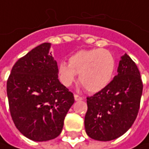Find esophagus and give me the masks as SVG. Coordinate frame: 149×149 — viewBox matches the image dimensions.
<instances>
[{
    "label": "esophagus",
    "instance_id": "obj_1",
    "mask_svg": "<svg viewBox=\"0 0 149 149\" xmlns=\"http://www.w3.org/2000/svg\"><path fill=\"white\" fill-rule=\"evenodd\" d=\"M74 100L75 101H80V100H82V97H80L79 95H74Z\"/></svg>",
    "mask_w": 149,
    "mask_h": 149
}]
</instances>
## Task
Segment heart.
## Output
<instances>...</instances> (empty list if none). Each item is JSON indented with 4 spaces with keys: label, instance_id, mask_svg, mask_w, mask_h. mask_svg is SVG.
<instances>
[{
    "label": "heart",
    "instance_id": "1",
    "mask_svg": "<svg viewBox=\"0 0 149 149\" xmlns=\"http://www.w3.org/2000/svg\"><path fill=\"white\" fill-rule=\"evenodd\" d=\"M115 66V58L108 50H80L69 58V63H59V79L63 86H69L80 74V84L89 92H97L110 83Z\"/></svg>",
    "mask_w": 149,
    "mask_h": 149
}]
</instances>
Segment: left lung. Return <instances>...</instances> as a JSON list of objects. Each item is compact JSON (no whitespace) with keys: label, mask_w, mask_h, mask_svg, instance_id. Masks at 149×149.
<instances>
[{"label":"left lung","mask_w":149,"mask_h":149,"mask_svg":"<svg viewBox=\"0 0 149 149\" xmlns=\"http://www.w3.org/2000/svg\"><path fill=\"white\" fill-rule=\"evenodd\" d=\"M117 72L105 88L87 97L85 128L94 140L106 142L121 136L137 116L143 87L137 66L125 53Z\"/></svg>","instance_id":"8db88e82"}]
</instances>
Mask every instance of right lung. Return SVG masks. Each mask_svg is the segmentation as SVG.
Returning <instances> with one entry per match:
<instances>
[{"label":"right lung","mask_w":149,"mask_h":149,"mask_svg":"<svg viewBox=\"0 0 149 149\" xmlns=\"http://www.w3.org/2000/svg\"><path fill=\"white\" fill-rule=\"evenodd\" d=\"M43 43L17 60L6 83L9 109L17 129L35 142L58 136L74 102L72 92L60 83L56 60Z\"/></svg>","instance_id":"1"}]
</instances>
